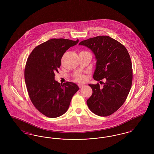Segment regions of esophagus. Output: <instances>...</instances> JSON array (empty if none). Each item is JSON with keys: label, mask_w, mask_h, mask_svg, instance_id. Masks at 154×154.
<instances>
[{"label": "esophagus", "mask_w": 154, "mask_h": 154, "mask_svg": "<svg viewBox=\"0 0 154 154\" xmlns=\"http://www.w3.org/2000/svg\"><path fill=\"white\" fill-rule=\"evenodd\" d=\"M85 85H84V84H79V88H82V87H84Z\"/></svg>", "instance_id": "1"}]
</instances>
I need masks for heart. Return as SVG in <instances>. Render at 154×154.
Segmentation results:
<instances>
[{
  "label": "heart",
  "instance_id": "heart-1",
  "mask_svg": "<svg viewBox=\"0 0 154 154\" xmlns=\"http://www.w3.org/2000/svg\"><path fill=\"white\" fill-rule=\"evenodd\" d=\"M86 80V77L83 74H79L75 77V80L79 82H84Z\"/></svg>",
  "mask_w": 154,
  "mask_h": 154
}]
</instances>
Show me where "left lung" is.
Masks as SVG:
<instances>
[{
  "label": "left lung",
  "instance_id": "8db88e82",
  "mask_svg": "<svg viewBox=\"0 0 154 154\" xmlns=\"http://www.w3.org/2000/svg\"><path fill=\"white\" fill-rule=\"evenodd\" d=\"M79 45L89 48L95 56L93 77L106 79L102 88L89 84L92 95L87 100L89 110L101 117L109 116L124 103L132 86V61L124 45L107 36H99L81 42Z\"/></svg>",
  "mask_w": 154,
  "mask_h": 154
}]
</instances>
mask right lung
<instances>
[{"label":"right lung","instance_id":"1","mask_svg":"<svg viewBox=\"0 0 154 154\" xmlns=\"http://www.w3.org/2000/svg\"><path fill=\"white\" fill-rule=\"evenodd\" d=\"M79 43L65 38H52L36 47L27 59L25 81L31 102L41 113L57 118L68 110L72 98L78 91L77 84L55 80L64 53Z\"/></svg>","mask_w":154,"mask_h":154}]
</instances>
